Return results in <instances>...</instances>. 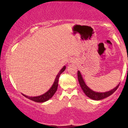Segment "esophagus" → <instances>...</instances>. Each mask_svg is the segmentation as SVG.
Segmentation results:
<instances>
[{
	"mask_svg": "<svg viewBox=\"0 0 128 128\" xmlns=\"http://www.w3.org/2000/svg\"><path fill=\"white\" fill-rule=\"evenodd\" d=\"M68 62H74V61L73 60H72V59H71V60H70V61H68Z\"/></svg>",
	"mask_w": 128,
	"mask_h": 128,
	"instance_id": "34e87169",
	"label": "esophagus"
}]
</instances>
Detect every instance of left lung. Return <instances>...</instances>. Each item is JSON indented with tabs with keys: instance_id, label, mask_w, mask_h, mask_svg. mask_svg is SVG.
Returning <instances> with one entry per match:
<instances>
[{
	"instance_id": "obj_1",
	"label": "left lung",
	"mask_w": 128,
	"mask_h": 128,
	"mask_svg": "<svg viewBox=\"0 0 128 128\" xmlns=\"http://www.w3.org/2000/svg\"><path fill=\"white\" fill-rule=\"evenodd\" d=\"M78 78L79 85H80V87H81L83 92H84V93L86 94V96L88 97L90 99L95 100H100L104 99L105 98H107V97L111 96L112 93H114L116 92V90L118 88L120 84H118L115 88H114L111 90L108 91V92H94L93 90L90 88L88 86H86V82H84V80L81 73H80V71H79V70L78 72Z\"/></svg>"
}]
</instances>
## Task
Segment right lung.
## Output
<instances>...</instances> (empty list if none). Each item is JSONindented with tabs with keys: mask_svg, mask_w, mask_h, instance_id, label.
<instances>
[{
	"mask_svg": "<svg viewBox=\"0 0 128 128\" xmlns=\"http://www.w3.org/2000/svg\"><path fill=\"white\" fill-rule=\"evenodd\" d=\"M66 66H64L62 68V69H61V70H60L59 73H58V74H57L56 76L55 81H54V84H53L52 86H51L48 92H46L44 94H43L42 95H40V96H34V97L26 96V95L23 94H23L24 97H26V98H28V99L34 101V102H36L42 103V102H44L46 101H48V100H49L50 98H52V97L54 96V94L56 92L57 88H58V79H59V77L60 74H61V73H62L63 72L66 70Z\"/></svg>",
	"mask_w": 128,
	"mask_h": 128,
	"instance_id": "right-lung-1",
	"label": "right lung"
}]
</instances>
